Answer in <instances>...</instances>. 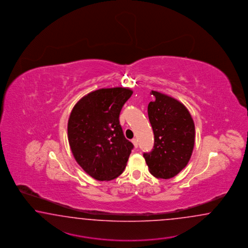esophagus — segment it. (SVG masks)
I'll return each instance as SVG.
<instances>
[{"instance_id":"1","label":"esophagus","mask_w":248,"mask_h":248,"mask_svg":"<svg viewBox=\"0 0 248 248\" xmlns=\"http://www.w3.org/2000/svg\"><path fill=\"white\" fill-rule=\"evenodd\" d=\"M132 142H133V144H134V147H138V141H137V139H135V138H134V139L132 140Z\"/></svg>"}]
</instances>
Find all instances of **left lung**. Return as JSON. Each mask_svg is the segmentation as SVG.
I'll use <instances>...</instances> for the list:
<instances>
[{
	"mask_svg": "<svg viewBox=\"0 0 248 248\" xmlns=\"http://www.w3.org/2000/svg\"><path fill=\"white\" fill-rule=\"evenodd\" d=\"M148 116L154 130V149L143 157L151 174L170 179L187 166L195 143L193 119L186 107L167 94L152 91Z\"/></svg>",
	"mask_w": 248,
	"mask_h": 248,
	"instance_id": "1",
	"label": "left lung"
}]
</instances>
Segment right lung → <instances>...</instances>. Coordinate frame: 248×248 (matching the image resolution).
Here are the masks:
<instances>
[{
    "label": "right lung",
    "instance_id": "1",
    "mask_svg": "<svg viewBox=\"0 0 248 248\" xmlns=\"http://www.w3.org/2000/svg\"><path fill=\"white\" fill-rule=\"evenodd\" d=\"M133 91L124 87L101 88L83 96L67 123L74 158L97 181H111L123 173L134 144L124 137L119 122L122 107Z\"/></svg>",
    "mask_w": 248,
    "mask_h": 248
}]
</instances>
